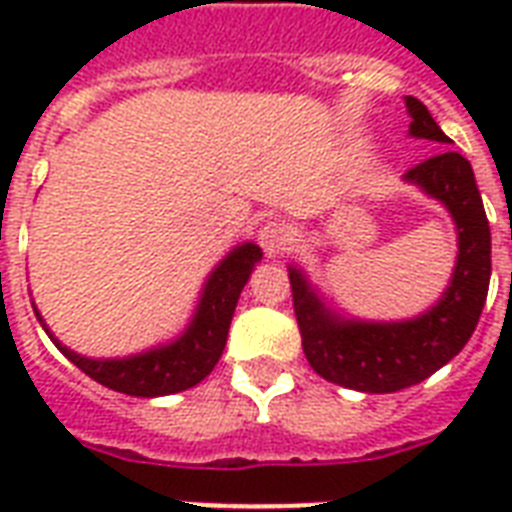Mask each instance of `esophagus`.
I'll return each instance as SVG.
<instances>
[{"label": "esophagus", "mask_w": 512, "mask_h": 512, "mask_svg": "<svg viewBox=\"0 0 512 512\" xmlns=\"http://www.w3.org/2000/svg\"><path fill=\"white\" fill-rule=\"evenodd\" d=\"M257 239H260V247L265 249V255L268 257H279L284 255L289 247H292V231H289L287 223H281V220H273V223H265L257 233Z\"/></svg>", "instance_id": "1"}]
</instances>
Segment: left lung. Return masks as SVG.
<instances>
[{
	"instance_id": "8db88e82",
	"label": "left lung",
	"mask_w": 512,
	"mask_h": 512,
	"mask_svg": "<svg viewBox=\"0 0 512 512\" xmlns=\"http://www.w3.org/2000/svg\"><path fill=\"white\" fill-rule=\"evenodd\" d=\"M409 138L452 143L420 100L406 95ZM404 180L436 199L457 231L452 279L428 311L396 321L350 316L321 295L311 276L289 265L292 300L303 350L313 372L361 393L412 388L449 364L470 340L484 311L492 276V233L473 167L457 151L417 164Z\"/></svg>"
}]
</instances>
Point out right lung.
<instances>
[{"instance_id": "right-lung-1", "label": "right lung", "mask_w": 512, "mask_h": 512, "mask_svg": "<svg viewBox=\"0 0 512 512\" xmlns=\"http://www.w3.org/2000/svg\"><path fill=\"white\" fill-rule=\"evenodd\" d=\"M260 260H263V249L257 247L255 241L236 244L204 279L196 308H193L183 332L172 340L151 345V348L130 353V356L92 358L76 353L52 335V329L42 319L34 300H31V305H34L36 321L42 324L47 337L55 342V348L71 364L79 366L87 377L116 390V393H127V396H170V393H180V390L199 385L215 369L225 350V340H228V329H231L241 289H244Z\"/></svg>"}]
</instances>
